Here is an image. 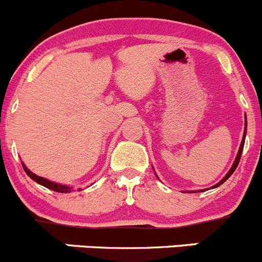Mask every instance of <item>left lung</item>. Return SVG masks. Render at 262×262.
Returning <instances> with one entry per match:
<instances>
[{
	"label": "left lung",
	"mask_w": 262,
	"mask_h": 262,
	"mask_svg": "<svg viewBox=\"0 0 262 262\" xmlns=\"http://www.w3.org/2000/svg\"><path fill=\"white\" fill-rule=\"evenodd\" d=\"M246 134H247V117H246V115H245V131H243V136H242V141H241V145H239V149H238V152H237V157H235V159H234V162H233V164H232V167H230V169L228 170V173L227 174L224 176V177H223V180H220L218 183H216V185H214L213 187L211 188H216V187H219L220 185H223V183L225 182V181L228 180V178L230 177V176L233 174V172H234L235 170V168L238 167V163H239V159H241V155H242V151H243V146H245V140H246ZM155 176H157V173H155ZM190 192H196V191H190ZM199 192H203V191H199Z\"/></svg>",
	"instance_id": "left-lung-1"
}]
</instances>
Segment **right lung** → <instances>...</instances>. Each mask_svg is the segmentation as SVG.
I'll use <instances>...</instances> for the list:
<instances>
[{"label":"right lung","mask_w":262,"mask_h":262,"mask_svg":"<svg viewBox=\"0 0 262 262\" xmlns=\"http://www.w3.org/2000/svg\"><path fill=\"white\" fill-rule=\"evenodd\" d=\"M21 164H23V168H24V170L27 172V174L29 176L33 181H35V182L39 183V185L44 186V187L49 188V190H52V191H56V192H61V193H69V192H71V191H74V187H72V186L61 185V183L52 182V181L47 180V178H44V177H40V176H37L35 173H33L32 170L28 169V167L24 164V162H21ZM77 190H81V188H77Z\"/></svg>","instance_id":"right-lung-1"}]
</instances>
